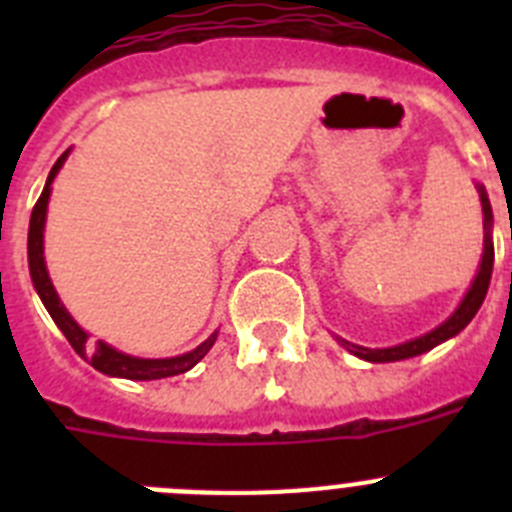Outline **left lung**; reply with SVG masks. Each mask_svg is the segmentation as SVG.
<instances>
[{
	"label": "left lung",
	"mask_w": 512,
	"mask_h": 512,
	"mask_svg": "<svg viewBox=\"0 0 512 512\" xmlns=\"http://www.w3.org/2000/svg\"><path fill=\"white\" fill-rule=\"evenodd\" d=\"M477 189H479V202H482V215H485V251H482V264H479V271H477V277H474L472 287H469V292L464 295L461 305L451 312V318L443 320L438 328H433L431 333H425V336L413 338V341H405L400 343V346H390V348H364L338 338V343H341L346 351H351V354L359 356V359L364 361H372V364H387V361L413 359V356L425 354V351H431V348H436L438 343L449 341V338H454L456 333H461V330L467 328L469 320L477 315V310L482 307V302H485L487 287H490V277H492V264H495V246H492V207H490V200H487L485 187H479L477 184Z\"/></svg>",
	"instance_id": "obj_1"
}]
</instances>
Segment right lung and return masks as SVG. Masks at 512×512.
<instances>
[{
    "label": "right lung",
    "mask_w": 512,
    "mask_h": 512,
    "mask_svg": "<svg viewBox=\"0 0 512 512\" xmlns=\"http://www.w3.org/2000/svg\"><path fill=\"white\" fill-rule=\"evenodd\" d=\"M69 151L63 153L53 164L51 174H48V182H45L43 194L38 197L33 207V215H30V230H27V264H30V277H33L35 289H38L40 300H43L45 310L51 312L53 323L61 328V333L66 336V341L74 346V351L79 356L89 361V364L102 374H110V377H122V379H135V382H148V379H164L174 377V374L189 372L197 361L205 359V354L215 343L217 333H212L205 343L189 351V354L174 356V359H138V356H128L117 351V348L107 346L104 341L89 343V333L76 323L69 315V310L63 307V302L58 300L56 287H53L51 277H48V269H45V256H43V230H45V215H48V200H51V184L56 179V174L61 171L63 161H66Z\"/></svg>",
    "instance_id": "add662e5"
}]
</instances>
